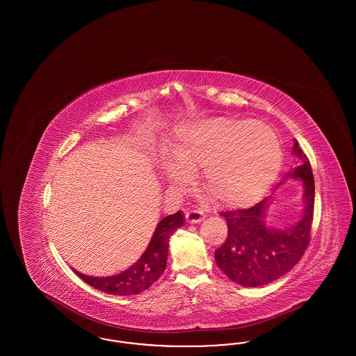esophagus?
Listing matches in <instances>:
<instances>
[{
	"label": "esophagus",
	"instance_id": "esophagus-1",
	"mask_svg": "<svg viewBox=\"0 0 356 356\" xmlns=\"http://www.w3.org/2000/svg\"><path fill=\"white\" fill-rule=\"evenodd\" d=\"M204 215L202 211L199 209H192V211H188L186 212V220L191 224H196V222H200L203 220Z\"/></svg>",
	"mask_w": 356,
	"mask_h": 356
}]
</instances>
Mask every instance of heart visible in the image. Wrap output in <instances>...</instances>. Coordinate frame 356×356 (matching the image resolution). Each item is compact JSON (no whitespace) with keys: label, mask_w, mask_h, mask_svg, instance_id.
<instances>
[{"label":"heart","mask_w":356,"mask_h":356,"mask_svg":"<svg viewBox=\"0 0 356 356\" xmlns=\"http://www.w3.org/2000/svg\"><path fill=\"white\" fill-rule=\"evenodd\" d=\"M176 186L199 170L202 186L224 207L241 208L260 200L282 167L277 134L261 121L212 119L176 128L164 147Z\"/></svg>","instance_id":"heart-1"}]
</instances>
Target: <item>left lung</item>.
<instances>
[{"label":"left lung","instance_id":"left-lung-1","mask_svg":"<svg viewBox=\"0 0 356 356\" xmlns=\"http://www.w3.org/2000/svg\"><path fill=\"white\" fill-rule=\"evenodd\" d=\"M292 153L299 161L283 180L303 181L305 209L299 220L284 229L268 227V197L251 208L220 213L227 220L228 236L215 251V260L221 271L243 287H260L279 279L302 259L309 244L315 203L314 175L309 160L296 141Z\"/></svg>","mask_w":356,"mask_h":356}]
</instances>
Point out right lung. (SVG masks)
<instances>
[{
  "mask_svg": "<svg viewBox=\"0 0 356 356\" xmlns=\"http://www.w3.org/2000/svg\"><path fill=\"white\" fill-rule=\"evenodd\" d=\"M183 222L184 216L181 211L164 218L157 224L151 243L148 244L145 252L141 254V257L134 266H131L128 270L121 272L119 275L108 277H93L83 275L81 272L76 270L73 271L76 272L77 276L81 277L86 284L109 295H137L151 287L165 270L170 237L177 228L183 227Z\"/></svg>",
  "mask_w": 356,
  "mask_h": 356,
  "instance_id": "right-lung-1",
  "label": "right lung"
}]
</instances>
